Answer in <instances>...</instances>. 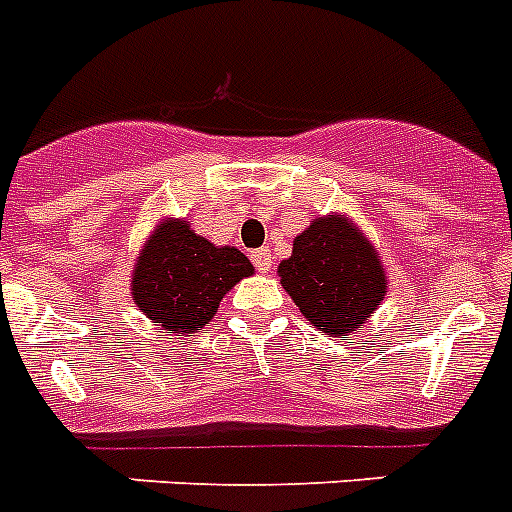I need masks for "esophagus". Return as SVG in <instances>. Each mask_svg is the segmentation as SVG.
<instances>
[{
	"mask_svg": "<svg viewBox=\"0 0 512 512\" xmlns=\"http://www.w3.org/2000/svg\"><path fill=\"white\" fill-rule=\"evenodd\" d=\"M252 262H255V268L260 270V273H268L270 265H273V257H270V250L268 247H260V250L252 252Z\"/></svg>",
	"mask_w": 512,
	"mask_h": 512,
	"instance_id": "esophagus-1",
	"label": "esophagus"
}]
</instances>
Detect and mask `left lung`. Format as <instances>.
I'll list each match as a JSON object with an SVG mask.
<instances>
[{
    "instance_id": "left-lung-1",
    "label": "left lung",
    "mask_w": 512,
    "mask_h": 512,
    "mask_svg": "<svg viewBox=\"0 0 512 512\" xmlns=\"http://www.w3.org/2000/svg\"><path fill=\"white\" fill-rule=\"evenodd\" d=\"M278 275L306 322L330 337L355 335L389 288L379 252L348 216L311 221Z\"/></svg>"
}]
</instances>
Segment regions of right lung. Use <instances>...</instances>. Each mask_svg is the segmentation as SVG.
<instances>
[{"label":"right lung","mask_w":512,"mask_h":512,"mask_svg":"<svg viewBox=\"0 0 512 512\" xmlns=\"http://www.w3.org/2000/svg\"><path fill=\"white\" fill-rule=\"evenodd\" d=\"M252 270L237 247H216L188 221H159L133 268L131 296L162 330L190 337L211 322L224 293Z\"/></svg>","instance_id":"right-lung-1"}]
</instances>
